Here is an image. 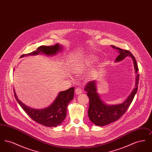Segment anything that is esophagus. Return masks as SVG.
Returning a JSON list of instances; mask_svg holds the SVG:
<instances>
[{"mask_svg": "<svg viewBox=\"0 0 152 152\" xmlns=\"http://www.w3.org/2000/svg\"><path fill=\"white\" fill-rule=\"evenodd\" d=\"M83 91H82V88H80V87H77L76 89H75V92L77 94H80L81 93H82Z\"/></svg>", "mask_w": 152, "mask_h": 152, "instance_id": "obj_1", "label": "esophagus"}]
</instances>
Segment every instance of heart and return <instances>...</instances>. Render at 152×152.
<instances>
[{
    "label": "heart",
    "mask_w": 152,
    "mask_h": 152,
    "mask_svg": "<svg viewBox=\"0 0 152 152\" xmlns=\"http://www.w3.org/2000/svg\"><path fill=\"white\" fill-rule=\"evenodd\" d=\"M87 61H81L78 62L75 66V70L77 73L82 72L86 68L87 65Z\"/></svg>",
    "instance_id": "1"
}]
</instances>
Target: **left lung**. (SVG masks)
<instances>
[{"label":"left lung","mask_w":152,"mask_h":152,"mask_svg":"<svg viewBox=\"0 0 152 152\" xmlns=\"http://www.w3.org/2000/svg\"><path fill=\"white\" fill-rule=\"evenodd\" d=\"M111 47L117 50L119 53V55L116 58V62L123 60L127 56L132 58L136 74V84L133 91L123 103L117 105H108L101 100L100 95L97 92L96 81L93 80L87 83L84 90L87 91V96L89 99L88 117L94 124L100 126L116 121L126 112L137 91L139 81V74H137L138 68L133 55L129 51L116 47L114 45H111Z\"/></svg>","instance_id":"1"}]
</instances>
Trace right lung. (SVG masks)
<instances>
[{"instance_id":"add662e5","label":"right lung","mask_w":152,"mask_h":152,"mask_svg":"<svg viewBox=\"0 0 152 152\" xmlns=\"http://www.w3.org/2000/svg\"><path fill=\"white\" fill-rule=\"evenodd\" d=\"M62 46L56 44L53 46L42 45L36 51L22 56L35 55L43 53L47 55H54L58 51L62 50ZM75 88H71L65 91L60 92L53 102L48 107L42 109H35L29 108L20 101L14 89V96L16 101L27 114L35 121L48 127H56L60 125L66 115V108L69 102L74 97Z\"/></svg>"}]
</instances>
